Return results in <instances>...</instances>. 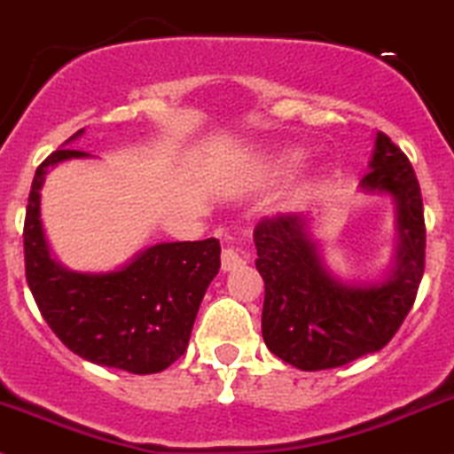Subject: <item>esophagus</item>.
<instances>
[{"instance_id":"esophagus-1","label":"esophagus","mask_w":454,"mask_h":454,"mask_svg":"<svg viewBox=\"0 0 454 454\" xmlns=\"http://www.w3.org/2000/svg\"><path fill=\"white\" fill-rule=\"evenodd\" d=\"M244 264H247V253L239 251V248H232V247L223 248L222 251V270H226L228 273V270H235Z\"/></svg>"}]
</instances>
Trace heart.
Masks as SVG:
<instances>
[{
	"mask_svg": "<svg viewBox=\"0 0 454 454\" xmlns=\"http://www.w3.org/2000/svg\"><path fill=\"white\" fill-rule=\"evenodd\" d=\"M298 160H300V156H295V154L285 156V159H282V163H279V168H282V169H289V168H294V165L298 163Z\"/></svg>",
	"mask_w": 454,
	"mask_h": 454,
	"instance_id": "b5f03b06",
	"label": "heart"
}]
</instances>
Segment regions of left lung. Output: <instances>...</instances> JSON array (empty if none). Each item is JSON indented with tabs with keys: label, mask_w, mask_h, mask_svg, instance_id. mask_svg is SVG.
I'll return each mask as SVG.
<instances>
[{
	"label": "left lung",
	"mask_w": 454,
	"mask_h": 454,
	"mask_svg": "<svg viewBox=\"0 0 454 454\" xmlns=\"http://www.w3.org/2000/svg\"><path fill=\"white\" fill-rule=\"evenodd\" d=\"M363 188L389 192L399 206L396 269L383 285L349 286L333 279L309 239L307 222L278 213L257 222L255 266L264 279L262 336L278 358L304 372L332 370L387 345L417 300L426 269V222L417 175L387 134Z\"/></svg>",
	"instance_id": "8db88e82"
}]
</instances>
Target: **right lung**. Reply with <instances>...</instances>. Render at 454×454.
<instances>
[{
	"label": "right lung",
	"mask_w": 454,
	"mask_h": 454,
	"mask_svg": "<svg viewBox=\"0 0 454 454\" xmlns=\"http://www.w3.org/2000/svg\"><path fill=\"white\" fill-rule=\"evenodd\" d=\"M80 156L89 154L55 150L35 169L24 219L28 289L51 332L80 358L129 374H156L188 347L199 304L222 264L219 239L156 244L112 273L62 269L42 231L40 188L51 165Z\"/></svg>",
	"instance_id": "right-lung-1"
}]
</instances>
